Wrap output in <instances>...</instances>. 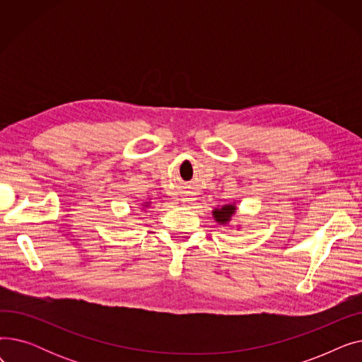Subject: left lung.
Masks as SVG:
<instances>
[{
  "label": "left lung",
  "instance_id": "left-lung-1",
  "mask_svg": "<svg viewBox=\"0 0 362 362\" xmlns=\"http://www.w3.org/2000/svg\"><path fill=\"white\" fill-rule=\"evenodd\" d=\"M235 213H236V205L229 204V205H223L221 208H216L213 211V216L218 224H227L232 220Z\"/></svg>",
  "mask_w": 362,
  "mask_h": 362
}]
</instances>
